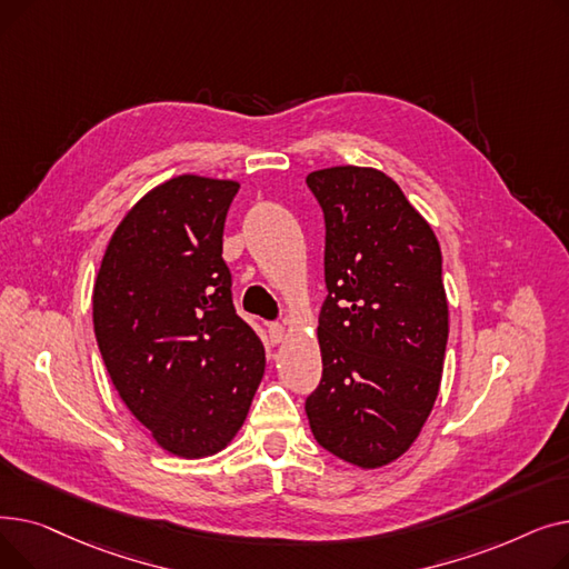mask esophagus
I'll return each instance as SVG.
<instances>
[{
  "instance_id": "34e87169",
  "label": "esophagus",
  "mask_w": 569,
  "mask_h": 569,
  "mask_svg": "<svg viewBox=\"0 0 569 569\" xmlns=\"http://www.w3.org/2000/svg\"><path fill=\"white\" fill-rule=\"evenodd\" d=\"M267 330H269V339H272L274 343H281V341H283V337H286V327H283L281 322H269V325H267Z\"/></svg>"
}]
</instances>
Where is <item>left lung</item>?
Returning a JSON list of instances; mask_svg holds the SVG:
<instances>
[{"mask_svg":"<svg viewBox=\"0 0 569 569\" xmlns=\"http://www.w3.org/2000/svg\"><path fill=\"white\" fill-rule=\"evenodd\" d=\"M307 187L325 217L327 286L307 417L327 452L380 468L420 436L438 397L450 332L440 247L380 170L325 168Z\"/></svg>","mask_w":569,"mask_h":569,"instance_id":"8db88e82","label":"left lung"}]
</instances>
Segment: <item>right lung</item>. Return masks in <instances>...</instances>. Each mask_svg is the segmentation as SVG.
<instances>
[{
  "instance_id": "right-lung-1",
  "label": "right lung",
  "mask_w": 569,
  "mask_h": 569,
  "mask_svg": "<svg viewBox=\"0 0 569 569\" xmlns=\"http://www.w3.org/2000/svg\"><path fill=\"white\" fill-rule=\"evenodd\" d=\"M237 189L198 174L152 189L117 226L94 283V335L114 390L184 459L223 450L264 373L221 256Z\"/></svg>"
}]
</instances>
